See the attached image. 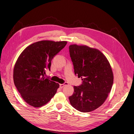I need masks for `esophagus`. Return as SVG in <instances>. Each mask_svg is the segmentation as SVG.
Wrapping results in <instances>:
<instances>
[{
	"mask_svg": "<svg viewBox=\"0 0 134 134\" xmlns=\"http://www.w3.org/2000/svg\"><path fill=\"white\" fill-rule=\"evenodd\" d=\"M67 85V83L66 82H65V83H63V84H60V88H63V87H64L65 85Z\"/></svg>",
	"mask_w": 134,
	"mask_h": 134,
	"instance_id": "obj_1",
	"label": "esophagus"
}]
</instances>
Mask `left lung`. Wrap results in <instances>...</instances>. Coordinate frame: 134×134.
<instances>
[{
	"mask_svg": "<svg viewBox=\"0 0 134 134\" xmlns=\"http://www.w3.org/2000/svg\"><path fill=\"white\" fill-rule=\"evenodd\" d=\"M69 49L74 74L82 81L80 86H74L70 103L81 112H90L102 105L110 92L114 79L111 68L105 55L96 49L76 44Z\"/></svg>",
	"mask_w": 134,
	"mask_h": 134,
	"instance_id": "obj_1",
	"label": "left lung"
}]
</instances>
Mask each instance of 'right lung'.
Returning <instances> with one entry per match:
<instances>
[{"label": "right lung", "mask_w": 134, "mask_h": 134, "mask_svg": "<svg viewBox=\"0 0 134 134\" xmlns=\"http://www.w3.org/2000/svg\"><path fill=\"white\" fill-rule=\"evenodd\" d=\"M66 41H40L23 51L14 69V81L25 102L38 107L47 104L59 87V84L45 78L51 61L66 45Z\"/></svg>", "instance_id": "right-lung-1"}]
</instances>
